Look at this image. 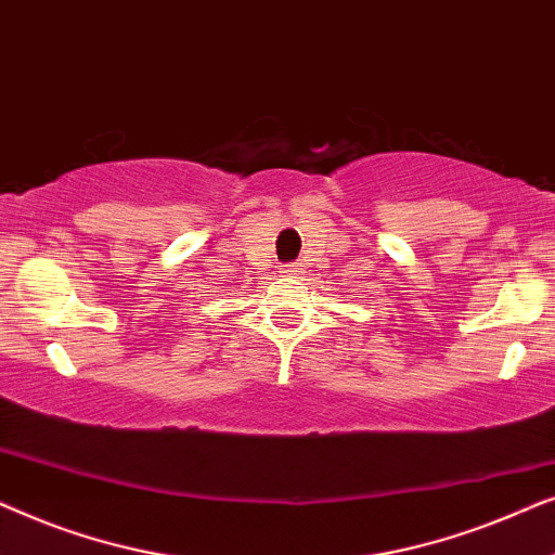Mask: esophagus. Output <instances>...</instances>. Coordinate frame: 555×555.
<instances>
[{"instance_id": "34e87169", "label": "esophagus", "mask_w": 555, "mask_h": 555, "mask_svg": "<svg viewBox=\"0 0 555 555\" xmlns=\"http://www.w3.org/2000/svg\"><path fill=\"white\" fill-rule=\"evenodd\" d=\"M285 272H287V275H291V278L300 275V272H302V264H300V262H291V264H285Z\"/></svg>"}]
</instances>
